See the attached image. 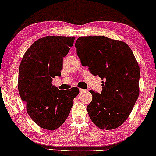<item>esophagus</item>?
Segmentation results:
<instances>
[{
  "label": "esophagus",
  "mask_w": 156,
  "mask_h": 156,
  "mask_svg": "<svg viewBox=\"0 0 156 156\" xmlns=\"http://www.w3.org/2000/svg\"><path fill=\"white\" fill-rule=\"evenodd\" d=\"M85 90H84V89H82V88H80V93H83L85 91Z\"/></svg>",
  "instance_id": "esophagus-1"
}]
</instances>
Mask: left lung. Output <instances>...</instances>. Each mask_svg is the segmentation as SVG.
<instances>
[{
  "label": "left lung",
  "instance_id": "obj_1",
  "mask_svg": "<svg viewBox=\"0 0 156 156\" xmlns=\"http://www.w3.org/2000/svg\"><path fill=\"white\" fill-rule=\"evenodd\" d=\"M82 65L101 82V94L90 90V119L101 130H113L130 116L139 95L140 69L129 45L104 36L80 37L75 43Z\"/></svg>",
  "mask_w": 156,
  "mask_h": 156
}]
</instances>
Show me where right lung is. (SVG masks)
<instances>
[{"label":"right lung","mask_w":156,"mask_h":156,"mask_svg":"<svg viewBox=\"0 0 156 156\" xmlns=\"http://www.w3.org/2000/svg\"><path fill=\"white\" fill-rule=\"evenodd\" d=\"M74 37L46 36L36 40L23 57L18 73V91L26 102L31 119L45 130L60 127L73 105L79 89L60 90L52 79L60 76L63 57L67 55Z\"/></svg>","instance_id":"add662e5"}]
</instances>
